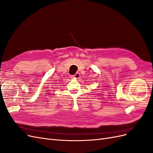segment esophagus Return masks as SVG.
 Masks as SVG:
<instances>
[{
  "mask_svg": "<svg viewBox=\"0 0 153 153\" xmlns=\"http://www.w3.org/2000/svg\"><path fill=\"white\" fill-rule=\"evenodd\" d=\"M80 77V75L79 73H76L75 74V75H72V76H71V78H73V79H75V80L79 79Z\"/></svg>",
  "mask_w": 153,
  "mask_h": 153,
  "instance_id": "34e87169",
  "label": "esophagus"
}]
</instances>
